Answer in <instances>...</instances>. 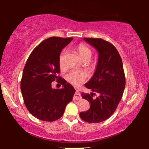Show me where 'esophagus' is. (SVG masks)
<instances>
[{"mask_svg":"<svg viewBox=\"0 0 149 149\" xmlns=\"http://www.w3.org/2000/svg\"><path fill=\"white\" fill-rule=\"evenodd\" d=\"M81 98V96L80 95V93H79V91L78 90L76 91L75 92L74 97H73V99L74 100H80Z\"/></svg>","mask_w":149,"mask_h":149,"instance_id":"obj_1","label":"esophagus"}]
</instances>
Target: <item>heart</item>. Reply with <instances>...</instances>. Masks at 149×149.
<instances>
[{
    "instance_id": "1",
    "label": "heart",
    "mask_w": 149,
    "mask_h": 149,
    "mask_svg": "<svg viewBox=\"0 0 149 149\" xmlns=\"http://www.w3.org/2000/svg\"><path fill=\"white\" fill-rule=\"evenodd\" d=\"M77 52L79 56L83 60L86 58H90L91 56V51L87 45L85 44H79L76 48ZM59 65L61 68H64V52L61 53L60 58H59ZM87 77V73L84 71L72 69L69 71L66 74V80L74 85H79L85 80Z\"/></svg>"
}]
</instances>
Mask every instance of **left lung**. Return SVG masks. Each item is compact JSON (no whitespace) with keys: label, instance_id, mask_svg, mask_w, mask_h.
<instances>
[{"label":"left lung","instance_id":"obj_1","mask_svg":"<svg viewBox=\"0 0 149 149\" xmlns=\"http://www.w3.org/2000/svg\"><path fill=\"white\" fill-rule=\"evenodd\" d=\"M83 39L97 51L98 60L93 77L85 84L93 92L81 94L90 103V108L81 112L79 116L83 121L97 123L108 119L115 113L123 96L125 77L121 58L113 44L102 38ZM95 93L99 96L93 98Z\"/></svg>","mask_w":149,"mask_h":149}]
</instances>
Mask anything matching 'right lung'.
<instances>
[{
    "mask_svg": "<svg viewBox=\"0 0 149 149\" xmlns=\"http://www.w3.org/2000/svg\"><path fill=\"white\" fill-rule=\"evenodd\" d=\"M72 39L53 36L44 40L32 51L24 66L21 80L24 102L28 111L41 121L60 119L75 93L74 87L58 75L60 53ZM55 80L62 83V89L52 88Z\"/></svg>",
    "mask_w": 149,
    "mask_h": 149,
    "instance_id": "add662e5",
    "label": "right lung"
}]
</instances>
